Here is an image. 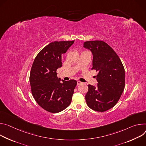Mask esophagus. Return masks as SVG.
<instances>
[{
  "label": "esophagus",
  "mask_w": 146,
  "mask_h": 146,
  "mask_svg": "<svg viewBox=\"0 0 146 146\" xmlns=\"http://www.w3.org/2000/svg\"><path fill=\"white\" fill-rule=\"evenodd\" d=\"M80 84H82V82H80L79 80H78V81H77V85H80Z\"/></svg>",
  "instance_id": "1"
}]
</instances>
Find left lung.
<instances>
[{
	"mask_svg": "<svg viewBox=\"0 0 146 146\" xmlns=\"http://www.w3.org/2000/svg\"><path fill=\"white\" fill-rule=\"evenodd\" d=\"M84 47L92 53V70L98 72V85H88L85 96L87 105L96 111H107L117 103L124 90L123 64L115 51L103 41H87Z\"/></svg>",
	"mask_w": 146,
	"mask_h": 146,
	"instance_id": "8db88e82",
	"label": "left lung"
}]
</instances>
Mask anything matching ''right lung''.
<instances>
[{"mask_svg": "<svg viewBox=\"0 0 146 146\" xmlns=\"http://www.w3.org/2000/svg\"><path fill=\"white\" fill-rule=\"evenodd\" d=\"M74 42L56 41L49 43L38 54L32 64L29 76L32 94L36 103L48 112H59L71 102L77 82L74 79L68 81L60 79L56 71L62 67V57Z\"/></svg>", "mask_w": 146, "mask_h": 146, "instance_id": "right-lung-1", "label": "right lung"}]
</instances>
